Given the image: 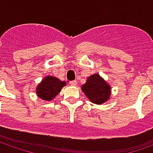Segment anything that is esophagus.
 I'll list each match as a JSON object with an SVG mask.
<instances>
[{"label":"esophagus","instance_id":"obj_1","mask_svg":"<svg viewBox=\"0 0 153 153\" xmlns=\"http://www.w3.org/2000/svg\"><path fill=\"white\" fill-rule=\"evenodd\" d=\"M70 85H72V86H76L77 81L76 80H73V81H70Z\"/></svg>","mask_w":153,"mask_h":153}]
</instances>
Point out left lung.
<instances>
[{
	"instance_id": "8db88e82",
	"label": "left lung",
	"mask_w": 153,
	"mask_h": 153,
	"mask_svg": "<svg viewBox=\"0 0 153 153\" xmlns=\"http://www.w3.org/2000/svg\"><path fill=\"white\" fill-rule=\"evenodd\" d=\"M82 90L88 98L96 104L104 103L111 95L110 86L97 74L88 77L86 83L82 86Z\"/></svg>"
}]
</instances>
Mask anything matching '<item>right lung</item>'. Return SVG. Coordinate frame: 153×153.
Instances as JSON below:
<instances>
[{"mask_svg":"<svg viewBox=\"0 0 153 153\" xmlns=\"http://www.w3.org/2000/svg\"><path fill=\"white\" fill-rule=\"evenodd\" d=\"M66 83L51 76L45 78L37 88V94L42 99L50 101L53 99Z\"/></svg>","mask_w":153,"mask_h":153,"instance_id":"right-lung-1","label":"right lung"}]
</instances>
